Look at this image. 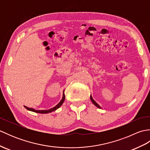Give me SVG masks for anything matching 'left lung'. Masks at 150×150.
I'll return each instance as SVG.
<instances>
[{"instance_id": "8db88e82", "label": "left lung", "mask_w": 150, "mask_h": 150, "mask_svg": "<svg viewBox=\"0 0 150 150\" xmlns=\"http://www.w3.org/2000/svg\"><path fill=\"white\" fill-rule=\"evenodd\" d=\"M90 98H91V102H92V103H93V104L95 105V106H96L97 108H101L100 107V106H99V105H98L97 103H96V102H95L93 99V98H92V97H91V96H90Z\"/></svg>"}]
</instances>
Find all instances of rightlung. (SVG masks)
<instances>
[{"mask_svg":"<svg viewBox=\"0 0 150 150\" xmlns=\"http://www.w3.org/2000/svg\"><path fill=\"white\" fill-rule=\"evenodd\" d=\"M65 100V95H64V93L63 92V95H62V100L60 101V103L56 105V106L55 107L52 108V109H50V110H34L33 109V108H28L26 106H24L25 108H26V109L28 110L29 111H33V112H36V113H51L52 112V111H55L56 110L58 109L59 108H60V106H62V104H63L64 101Z\"/></svg>","mask_w":150,"mask_h":150,"instance_id":"add662e5","label":"right lung"}]
</instances>
